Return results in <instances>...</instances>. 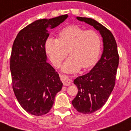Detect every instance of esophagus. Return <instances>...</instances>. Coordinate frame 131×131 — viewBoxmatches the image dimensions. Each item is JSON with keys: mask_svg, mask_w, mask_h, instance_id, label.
<instances>
[{"mask_svg": "<svg viewBox=\"0 0 131 131\" xmlns=\"http://www.w3.org/2000/svg\"><path fill=\"white\" fill-rule=\"evenodd\" d=\"M60 78H61V81H62L64 86H70L71 83H72V79L70 78V76H68V75L61 74L60 75Z\"/></svg>", "mask_w": 131, "mask_h": 131, "instance_id": "esophagus-1", "label": "esophagus"}]
</instances>
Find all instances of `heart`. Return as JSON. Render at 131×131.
Segmentation results:
<instances>
[{
    "mask_svg": "<svg viewBox=\"0 0 131 131\" xmlns=\"http://www.w3.org/2000/svg\"><path fill=\"white\" fill-rule=\"evenodd\" d=\"M101 45V38L97 31L93 29L84 31L77 25H70L59 31L57 39H47L45 49L56 66H59L68 52L70 57L65 61L63 70L75 72L80 68L87 69L95 64Z\"/></svg>",
    "mask_w": 131,
    "mask_h": 131,
    "instance_id": "obj_1",
    "label": "heart"
}]
</instances>
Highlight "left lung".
Masks as SVG:
<instances>
[{
    "instance_id": "obj_1",
    "label": "left lung",
    "mask_w": 131,
    "mask_h": 131,
    "mask_svg": "<svg viewBox=\"0 0 131 131\" xmlns=\"http://www.w3.org/2000/svg\"><path fill=\"white\" fill-rule=\"evenodd\" d=\"M77 19L93 26L103 38L104 51L100 60L90 72L73 81L78 90L72 102L73 107L79 112L91 114L104 105L113 90L119 56L116 40L108 29L91 18L78 17Z\"/></svg>"
}]
</instances>
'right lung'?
<instances>
[{
    "mask_svg": "<svg viewBox=\"0 0 131 131\" xmlns=\"http://www.w3.org/2000/svg\"><path fill=\"white\" fill-rule=\"evenodd\" d=\"M68 15L37 20L21 29L12 47L10 70L13 90L20 105L35 116L50 111L55 96L62 88L59 74L46 62L47 27H56Z\"/></svg>",
    "mask_w": 131,
    "mask_h": 131,
    "instance_id": "1",
    "label": "right lung"
}]
</instances>
